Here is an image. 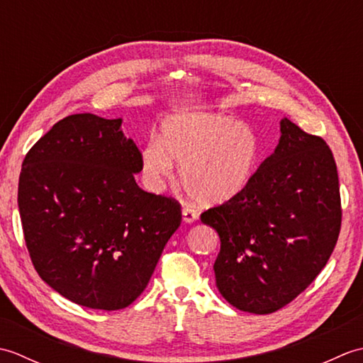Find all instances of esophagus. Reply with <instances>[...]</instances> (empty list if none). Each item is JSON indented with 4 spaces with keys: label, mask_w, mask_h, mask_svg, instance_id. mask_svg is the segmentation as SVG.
Instances as JSON below:
<instances>
[{
    "label": "esophagus",
    "mask_w": 363,
    "mask_h": 363,
    "mask_svg": "<svg viewBox=\"0 0 363 363\" xmlns=\"http://www.w3.org/2000/svg\"><path fill=\"white\" fill-rule=\"evenodd\" d=\"M196 220H198V212L196 211L189 209V207L182 209V221L184 223H195Z\"/></svg>",
    "instance_id": "34e87169"
}]
</instances>
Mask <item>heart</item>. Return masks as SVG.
<instances>
[{"instance_id":"heart-1","label":"heart","mask_w":363,"mask_h":363,"mask_svg":"<svg viewBox=\"0 0 363 363\" xmlns=\"http://www.w3.org/2000/svg\"><path fill=\"white\" fill-rule=\"evenodd\" d=\"M262 160L260 137L250 125L213 112L169 117L159 140L140 154L142 172L157 187L179 167L181 184L206 206L228 203L248 189Z\"/></svg>"}]
</instances>
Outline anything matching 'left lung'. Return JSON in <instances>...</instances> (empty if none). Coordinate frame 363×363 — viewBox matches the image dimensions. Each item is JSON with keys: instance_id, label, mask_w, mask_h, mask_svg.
<instances>
[{"instance_id": "1", "label": "left lung", "mask_w": 363, "mask_h": 363, "mask_svg": "<svg viewBox=\"0 0 363 363\" xmlns=\"http://www.w3.org/2000/svg\"><path fill=\"white\" fill-rule=\"evenodd\" d=\"M217 230V289L230 306L272 313L318 276L342 225L333 152L287 117L281 138L242 195L201 213Z\"/></svg>"}]
</instances>
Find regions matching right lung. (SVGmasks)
Here are the masks:
<instances>
[{"instance_id": "right-lung-1", "label": "right lung", "mask_w": 363, "mask_h": 363, "mask_svg": "<svg viewBox=\"0 0 363 363\" xmlns=\"http://www.w3.org/2000/svg\"><path fill=\"white\" fill-rule=\"evenodd\" d=\"M121 118L76 113L26 154L18 181L25 240L38 276L73 303L128 307L146 289L181 206L137 186L140 151Z\"/></svg>"}]
</instances>
